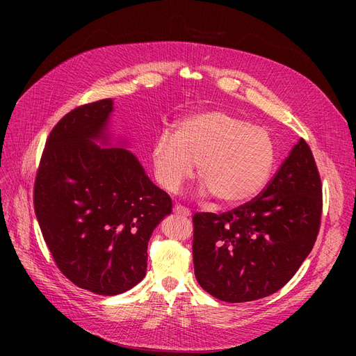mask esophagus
<instances>
[{"mask_svg":"<svg viewBox=\"0 0 356 356\" xmlns=\"http://www.w3.org/2000/svg\"><path fill=\"white\" fill-rule=\"evenodd\" d=\"M174 212H175L177 215H181V217H188V215L191 213L190 209L186 208V207H182V204H175V207H174Z\"/></svg>","mask_w":356,"mask_h":356,"instance_id":"obj_1","label":"esophagus"}]
</instances>
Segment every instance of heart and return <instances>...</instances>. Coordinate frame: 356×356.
Listing matches in <instances>:
<instances>
[{
  "label": "heart",
  "instance_id": "obj_1",
  "mask_svg": "<svg viewBox=\"0 0 356 356\" xmlns=\"http://www.w3.org/2000/svg\"><path fill=\"white\" fill-rule=\"evenodd\" d=\"M153 168L160 186L175 191L197 163L200 181L225 204H242L267 186L276 163V143L266 127L225 111L193 113L156 138Z\"/></svg>",
  "mask_w": 356,
  "mask_h": 356
}]
</instances>
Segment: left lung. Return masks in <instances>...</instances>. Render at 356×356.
Masks as SVG:
<instances>
[{"instance_id":"1","label":"left lung","mask_w":356,"mask_h":356,"mask_svg":"<svg viewBox=\"0 0 356 356\" xmlns=\"http://www.w3.org/2000/svg\"><path fill=\"white\" fill-rule=\"evenodd\" d=\"M321 215V177L310 147L300 139L257 197L220 215L195 213L199 285L229 303L276 293L310 254Z\"/></svg>"}]
</instances>
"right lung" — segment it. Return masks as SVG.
Returning a JSON list of instances; mask_svg holds the SVG:
<instances>
[{
	"label": "right lung",
	"instance_id": "add662e5",
	"mask_svg": "<svg viewBox=\"0 0 356 356\" xmlns=\"http://www.w3.org/2000/svg\"><path fill=\"white\" fill-rule=\"evenodd\" d=\"M111 99L77 106L51 129L34 184V209L59 270L99 296L134 288L147 272V248L156 225L172 212L124 148H101Z\"/></svg>",
	"mask_w": 356,
	"mask_h": 356
}]
</instances>
